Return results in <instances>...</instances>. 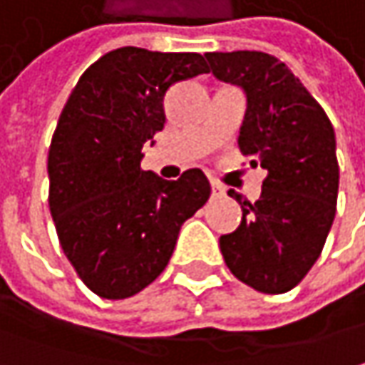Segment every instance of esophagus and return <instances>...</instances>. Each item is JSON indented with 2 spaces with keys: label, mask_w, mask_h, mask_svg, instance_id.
Here are the masks:
<instances>
[{
  "label": "esophagus",
  "mask_w": 365,
  "mask_h": 365,
  "mask_svg": "<svg viewBox=\"0 0 365 365\" xmlns=\"http://www.w3.org/2000/svg\"><path fill=\"white\" fill-rule=\"evenodd\" d=\"M210 192H212V196H215V198H223V196H225V187L215 182L210 183Z\"/></svg>",
  "instance_id": "esophagus-1"
}]
</instances>
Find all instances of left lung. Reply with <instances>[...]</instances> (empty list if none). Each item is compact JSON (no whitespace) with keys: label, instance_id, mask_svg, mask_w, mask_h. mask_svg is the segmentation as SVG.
Segmentation results:
<instances>
[{"label":"left lung","instance_id":"1","mask_svg":"<svg viewBox=\"0 0 365 365\" xmlns=\"http://www.w3.org/2000/svg\"><path fill=\"white\" fill-rule=\"evenodd\" d=\"M217 80L246 95L240 148L268 175L254 204H242V223L221 235L229 270L252 289L285 293L318 260L336 212L339 163L331 119L274 55L206 53Z\"/></svg>","mask_w":365,"mask_h":365}]
</instances>
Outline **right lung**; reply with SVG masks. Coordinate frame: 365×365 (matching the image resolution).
<instances>
[{
	"label": "right lung",
	"mask_w": 365,
	"mask_h": 365,
	"mask_svg": "<svg viewBox=\"0 0 365 365\" xmlns=\"http://www.w3.org/2000/svg\"><path fill=\"white\" fill-rule=\"evenodd\" d=\"M206 72L200 53L121 47L80 76L59 115L49 208L63 254L98 297L125 299L150 285L210 196L200 169L178 182L140 169L142 146L165 125L169 86Z\"/></svg>",
	"instance_id": "1"
}]
</instances>
